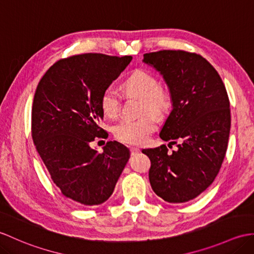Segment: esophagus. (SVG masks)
I'll return each mask as SVG.
<instances>
[{
	"label": "esophagus",
	"instance_id": "esophagus-1",
	"mask_svg": "<svg viewBox=\"0 0 254 254\" xmlns=\"http://www.w3.org/2000/svg\"><path fill=\"white\" fill-rule=\"evenodd\" d=\"M129 150H131V155L132 156L136 155V154H138V152H139V149L138 148H135V147H132V148L129 149Z\"/></svg>",
	"mask_w": 254,
	"mask_h": 254
}]
</instances>
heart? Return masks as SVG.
<instances>
[{
	"instance_id": "obj_1",
	"label": "heart",
	"mask_w": 254,
	"mask_h": 254,
	"mask_svg": "<svg viewBox=\"0 0 254 254\" xmlns=\"http://www.w3.org/2000/svg\"><path fill=\"white\" fill-rule=\"evenodd\" d=\"M125 92L128 96L143 99L144 111L152 114H161L169 106V95L159 87V82L151 73L144 70L134 71L123 83ZM121 97L115 87L109 86L103 92L100 98V107L104 115L115 119L120 113ZM157 127L156 119L147 115L138 120H123L114 128L118 140L127 145H143L148 140L150 134Z\"/></svg>"
}]
</instances>
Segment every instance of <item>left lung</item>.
Wrapping results in <instances>:
<instances>
[{"instance_id":"obj_1","label":"left lung","mask_w":254,"mask_h":254,"mask_svg":"<svg viewBox=\"0 0 254 254\" xmlns=\"http://www.w3.org/2000/svg\"><path fill=\"white\" fill-rule=\"evenodd\" d=\"M143 63L162 75L172 110L161 139L176 144L143 149L151 162L149 182L170 203L187 202L213 183L226 154L231 110L225 85L213 66L198 54L163 50L144 55Z\"/></svg>"}]
</instances>
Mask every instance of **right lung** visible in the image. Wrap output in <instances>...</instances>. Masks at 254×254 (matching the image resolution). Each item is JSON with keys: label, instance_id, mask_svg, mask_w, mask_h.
Here are the masks:
<instances>
[{"label": "right lung", "instance_id": "add662e5", "mask_svg": "<svg viewBox=\"0 0 254 254\" xmlns=\"http://www.w3.org/2000/svg\"><path fill=\"white\" fill-rule=\"evenodd\" d=\"M132 56L82 54L57 62L41 79L32 106V138L51 179L64 197L83 207L114 192L129 150L108 141L99 154L90 143L105 134L103 92Z\"/></svg>", "mask_w": 254, "mask_h": 254}]
</instances>
